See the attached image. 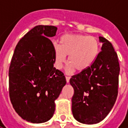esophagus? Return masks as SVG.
<instances>
[{"instance_id":"esophagus-1","label":"esophagus","mask_w":128,"mask_h":128,"mask_svg":"<svg viewBox=\"0 0 128 128\" xmlns=\"http://www.w3.org/2000/svg\"><path fill=\"white\" fill-rule=\"evenodd\" d=\"M70 79V77H69V76H66V80L67 83H68V82H69Z\"/></svg>"}]
</instances>
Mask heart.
I'll return each mask as SVG.
<instances>
[{"instance_id":"1","label":"heart","mask_w":128,"mask_h":128,"mask_svg":"<svg viewBox=\"0 0 128 128\" xmlns=\"http://www.w3.org/2000/svg\"><path fill=\"white\" fill-rule=\"evenodd\" d=\"M54 64L61 69L68 56V72L75 69L83 71L94 63L99 53V42L96 38L81 34H64L60 39V46L53 47Z\"/></svg>"}]
</instances>
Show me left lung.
Listing matches in <instances>:
<instances>
[{"mask_svg":"<svg viewBox=\"0 0 128 128\" xmlns=\"http://www.w3.org/2000/svg\"><path fill=\"white\" fill-rule=\"evenodd\" d=\"M102 51L88 68L72 75L70 84L74 89L72 112L85 124H95L110 112L118 94L120 67L118 57L108 40L99 37Z\"/></svg>","mask_w":128,"mask_h":128,"instance_id":"obj_1","label":"left lung"}]
</instances>
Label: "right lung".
<instances>
[{"label": "right lung", "instance_id": "right-lung-1", "mask_svg": "<svg viewBox=\"0 0 128 128\" xmlns=\"http://www.w3.org/2000/svg\"><path fill=\"white\" fill-rule=\"evenodd\" d=\"M58 28L38 25L16 46L9 70V90L13 107L24 120L34 124L48 121L66 81L54 67L53 44L48 38Z\"/></svg>", "mask_w": 128, "mask_h": 128}]
</instances>
